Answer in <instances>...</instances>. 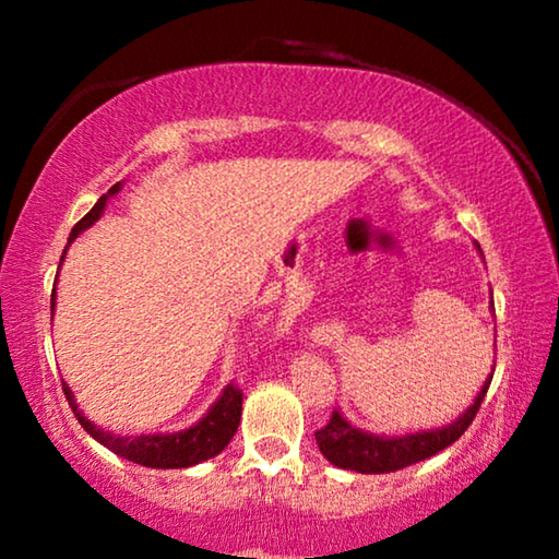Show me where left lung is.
Listing matches in <instances>:
<instances>
[{
  "label": "left lung",
  "mask_w": 559,
  "mask_h": 559,
  "mask_svg": "<svg viewBox=\"0 0 559 559\" xmlns=\"http://www.w3.org/2000/svg\"><path fill=\"white\" fill-rule=\"evenodd\" d=\"M491 379L493 373H488L484 386H480V392L476 394V400H473L471 407L465 409L461 417H455L450 425L435 427V430H419L407 435H373L361 430V427L350 425L338 409H333L331 423H328L323 430L316 432L320 453L325 455V461L338 465V468L356 473H394L400 468H407L412 463L425 461V457L438 455L440 450L453 445V442L468 430L480 402H484Z\"/></svg>",
  "instance_id": "obj_1"
}]
</instances>
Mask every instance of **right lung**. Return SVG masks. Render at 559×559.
Masks as SVG:
<instances>
[{
    "label": "right lung",
    "instance_id": "obj_1",
    "mask_svg": "<svg viewBox=\"0 0 559 559\" xmlns=\"http://www.w3.org/2000/svg\"><path fill=\"white\" fill-rule=\"evenodd\" d=\"M119 190H121V182H117L109 193L98 198L94 209H91L86 216L73 226L71 236H68V247L79 239L81 231H86V228H91L98 218H102L106 201H109L111 195H117ZM60 262H63V259H60ZM50 310L56 312V289H52L50 295ZM63 392H66L68 404H71L73 415L79 417L81 427L91 435V438L102 442L104 448H109L111 453L127 457V461H132L136 465H147V468H190V465H198L209 461V457H216L221 450L231 442L236 430H239V419H241V392L234 384H228L224 392H221L218 400L211 404L209 412H205L195 425H190L188 430L152 432V435H134V438H127V435H114L109 430H102V427H96L88 417H83L79 404H75L71 386H68L66 381H63Z\"/></svg>",
    "mask_w": 559,
    "mask_h": 559
}]
</instances>
